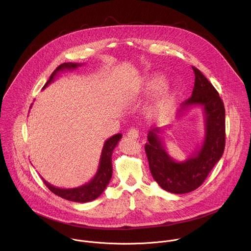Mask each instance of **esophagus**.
<instances>
[{"label": "esophagus", "instance_id": "34e87169", "mask_svg": "<svg viewBox=\"0 0 251 251\" xmlns=\"http://www.w3.org/2000/svg\"><path fill=\"white\" fill-rule=\"evenodd\" d=\"M127 136H128V138H130V139L136 140V139L139 138V131L136 130V129H134V128H132V129H130V130L128 131Z\"/></svg>", "mask_w": 251, "mask_h": 251}]
</instances>
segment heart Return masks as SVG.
I'll return each mask as SVG.
<instances>
[{"instance_id": "heart-1", "label": "heart", "mask_w": 251, "mask_h": 251, "mask_svg": "<svg viewBox=\"0 0 251 251\" xmlns=\"http://www.w3.org/2000/svg\"><path fill=\"white\" fill-rule=\"evenodd\" d=\"M161 90L147 107V115L153 120L166 119L171 111L174 100V90L171 86L165 84V78L158 73H152L145 77L142 91L145 95L150 96Z\"/></svg>"}]
</instances>
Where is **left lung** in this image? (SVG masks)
<instances>
[{"label": "left lung", "mask_w": 251, "mask_h": 251, "mask_svg": "<svg viewBox=\"0 0 251 251\" xmlns=\"http://www.w3.org/2000/svg\"><path fill=\"white\" fill-rule=\"evenodd\" d=\"M192 97L182 103L181 117L191 107L201 106L204 116V138L201 145L185 161L169 155L159 134L163 130L151 129L145 150L154 181L166 192L187 194L198 189L220 160L225 149V107L218 92L196 67Z\"/></svg>", "instance_id": "1"}]
</instances>
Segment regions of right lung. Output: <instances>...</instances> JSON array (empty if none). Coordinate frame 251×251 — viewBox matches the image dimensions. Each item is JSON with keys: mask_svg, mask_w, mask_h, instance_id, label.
<instances>
[{"mask_svg": "<svg viewBox=\"0 0 251 251\" xmlns=\"http://www.w3.org/2000/svg\"><path fill=\"white\" fill-rule=\"evenodd\" d=\"M81 65H83V64L73 63V62H66V63L60 64L51 73V75L50 76V79L47 81V83L45 84L43 89H46L51 82H53L59 72L66 71V70H73ZM31 107H32V104L30 106V108ZM121 138H122L121 134H116L105 141L102 151H101L98 171H97L96 175L94 176V178L91 179V181H89L85 185L77 187V188H73V189H60V188L50 185L44 178H42L43 182L45 183V185L49 188V190L51 193H53L54 195L64 199V200L70 201L83 203V202H89V201H92L98 199L102 194V192L105 190V188L107 187V185L111 179V176H112L111 155H112L113 150L118 145Z\"/></svg>", "mask_w": 251, "mask_h": 251, "instance_id": "1", "label": "right lung"}]
</instances>
